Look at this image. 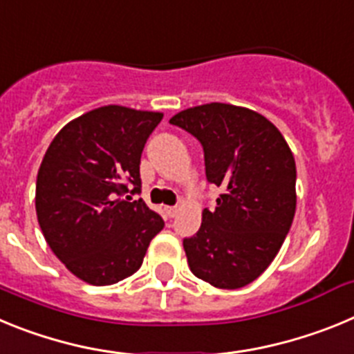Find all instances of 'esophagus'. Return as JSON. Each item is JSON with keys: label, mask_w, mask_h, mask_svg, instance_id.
Instances as JSON below:
<instances>
[{"label": "esophagus", "mask_w": 354, "mask_h": 354, "mask_svg": "<svg viewBox=\"0 0 354 354\" xmlns=\"http://www.w3.org/2000/svg\"><path fill=\"white\" fill-rule=\"evenodd\" d=\"M177 212H179V209H177V207H167L168 218H174V216L177 214Z\"/></svg>", "instance_id": "obj_1"}]
</instances>
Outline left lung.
I'll return each instance as SVG.
<instances>
[{
	"instance_id": "obj_1",
	"label": "left lung",
	"mask_w": 354,
	"mask_h": 354,
	"mask_svg": "<svg viewBox=\"0 0 354 354\" xmlns=\"http://www.w3.org/2000/svg\"><path fill=\"white\" fill-rule=\"evenodd\" d=\"M170 124L202 143L207 180L223 187L214 211H202L198 232L184 239L187 266L218 289L248 286L268 270L292 225V152L273 122L243 106H193Z\"/></svg>"
}]
</instances>
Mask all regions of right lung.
<instances>
[{"instance_id":"add662e5","label":"right lung","mask_w":354,"mask_h":354,"mask_svg":"<svg viewBox=\"0 0 354 354\" xmlns=\"http://www.w3.org/2000/svg\"><path fill=\"white\" fill-rule=\"evenodd\" d=\"M159 111L108 104L74 118L53 138L37 174V220L68 271L111 286L140 270L165 221L140 192V159Z\"/></svg>"}]
</instances>
